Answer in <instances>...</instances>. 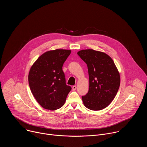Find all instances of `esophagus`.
Segmentation results:
<instances>
[{
	"mask_svg": "<svg viewBox=\"0 0 147 147\" xmlns=\"http://www.w3.org/2000/svg\"><path fill=\"white\" fill-rule=\"evenodd\" d=\"M76 88H77L76 86H73L72 87V90H76Z\"/></svg>",
	"mask_w": 147,
	"mask_h": 147,
	"instance_id": "34e87169",
	"label": "esophagus"
}]
</instances>
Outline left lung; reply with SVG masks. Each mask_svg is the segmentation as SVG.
Masks as SVG:
<instances>
[{"instance_id": "left-lung-1", "label": "left lung", "mask_w": 147, "mask_h": 147, "mask_svg": "<svg viewBox=\"0 0 147 147\" xmlns=\"http://www.w3.org/2000/svg\"><path fill=\"white\" fill-rule=\"evenodd\" d=\"M87 65L90 86L88 93L82 96L85 107L92 111L105 108L115 98L120 79L112 58L106 53L93 49L77 53Z\"/></svg>"}]
</instances>
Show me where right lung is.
Here are the masks:
<instances>
[{
    "label": "right lung",
    "instance_id": "1",
    "mask_svg": "<svg viewBox=\"0 0 147 147\" xmlns=\"http://www.w3.org/2000/svg\"><path fill=\"white\" fill-rule=\"evenodd\" d=\"M71 53L56 49L42 55L31 67L28 83L32 94L40 105L56 110L63 105L71 87L66 85L62 67Z\"/></svg>",
    "mask_w": 147,
    "mask_h": 147
}]
</instances>
